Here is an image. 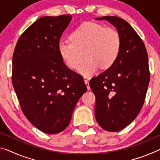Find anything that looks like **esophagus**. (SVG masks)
Instances as JSON below:
<instances>
[{"label": "esophagus", "instance_id": "esophagus-1", "mask_svg": "<svg viewBox=\"0 0 160 160\" xmlns=\"http://www.w3.org/2000/svg\"><path fill=\"white\" fill-rule=\"evenodd\" d=\"M84 82H85L86 85H87V89H88V90H90L89 82H88V80H87V79H84Z\"/></svg>", "mask_w": 160, "mask_h": 160}]
</instances>
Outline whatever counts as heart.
Here are the masks:
<instances>
[{
    "mask_svg": "<svg viewBox=\"0 0 160 160\" xmlns=\"http://www.w3.org/2000/svg\"><path fill=\"white\" fill-rule=\"evenodd\" d=\"M122 47L121 36L112 27L83 22L71 34V41H61L58 51L68 67L78 68L83 77L94 74L101 67L107 69L117 61Z\"/></svg>",
    "mask_w": 160,
    "mask_h": 160,
    "instance_id": "1",
    "label": "heart"
}]
</instances>
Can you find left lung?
<instances>
[{"mask_svg":"<svg viewBox=\"0 0 160 160\" xmlns=\"http://www.w3.org/2000/svg\"><path fill=\"white\" fill-rule=\"evenodd\" d=\"M116 27L122 47L111 67L90 80L96 97L95 117L104 130L118 132L131 123L141 111L148 88L149 73L145 45L126 21L117 16H103Z\"/></svg>","mask_w":160,"mask_h":160,"instance_id":"8db88e82","label":"left lung"}]
</instances>
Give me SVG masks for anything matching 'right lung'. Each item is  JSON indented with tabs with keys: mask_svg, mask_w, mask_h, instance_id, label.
I'll list each match as a JSON object with an SVG mask.
<instances>
[{
	"mask_svg": "<svg viewBox=\"0 0 160 160\" xmlns=\"http://www.w3.org/2000/svg\"><path fill=\"white\" fill-rule=\"evenodd\" d=\"M72 19L71 15L41 17L21 34L14 49L11 78L21 110L46 134L67 127L87 90L83 77L66 66L58 51Z\"/></svg>",
	"mask_w": 160,
	"mask_h": 160,
	"instance_id": "obj_1",
	"label": "right lung"
}]
</instances>
